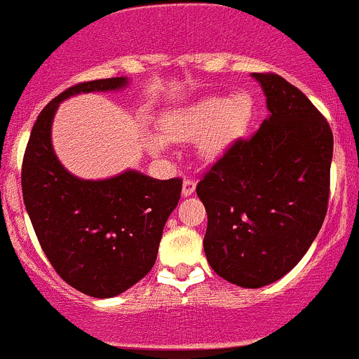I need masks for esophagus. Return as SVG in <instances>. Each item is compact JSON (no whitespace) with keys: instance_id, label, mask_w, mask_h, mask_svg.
Returning <instances> with one entry per match:
<instances>
[{"instance_id":"obj_1","label":"esophagus","mask_w":359,"mask_h":359,"mask_svg":"<svg viewBox=\"0 0 359 359\" xmlns=\"http://www.w3.org/2000/svg\"><path fill=\"white\" fill-rule=\"evenodd\" d=\"M196 189V180L194 179H186L182 184V196H191Z\"/></svg>"}]
</instances>
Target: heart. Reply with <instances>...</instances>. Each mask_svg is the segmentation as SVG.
Segmentation results:
<instances>
[{
    "label": "heart",
    "instance_id": "heart-1",
    "mask_svg": "<svg viewBox=\"0 0 359 359\" xmlns=\"http://www.w3.org/2000/svg\"><path fill=\"white\" fill-rule=\"evenodd\" d=\"M250 116L252 99L247 93H236L227 100L222 97H206L165 116L161 133L166 140L200 139L201 154L212 158L243 132ZM154 147L158 149L161 144Z\"/></svg>",
    "mask_w": 359,
    "mask_h": 359
}]
</instances>
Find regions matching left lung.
Returning a JSON list of instances; mask_svg holds the SVG:
<instances>
[{
	"instance_id": "obj_1",
	"label": "left lung",
	"mask_w": 359,
	"mask_h": 359,
	"mask_svg": "<svg viewBox=\"0 0 359 359\" xmlns=\"http://www.w3.org/2000/svg\"><path fill=\"white\" fill-rule=\"evenodd\" d=\"M269 118L227 147L196 186L208 215L203 248L229 283L260 288L283 278L323 226L334 135L325 116L274 72H253Z\"/></svg>"
}]
</instances>
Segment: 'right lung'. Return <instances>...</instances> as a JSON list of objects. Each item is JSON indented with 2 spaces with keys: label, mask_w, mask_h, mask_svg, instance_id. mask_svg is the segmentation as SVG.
<instances>
[{
  "label": "right lung",
  "mask_w": 359,
  "mask_h": 359,
  "mask_svg": "<svg viewBox=\"0 0 359 359\" xmlns=\"http://www.w3.org/2000/svg\"><path fill=\"white\" fill-rule=\"evenodd\" d=\"M126 78L78 83L39 112L22 161V196L43 252L72 288L109 299L142 280L156 262L163 227L182 179L158 180L128 170L106 180L71 175L52 147V119L67 97L107 92Z\"/></svg>",
  "instance_id": "1"
}]
</instances>
